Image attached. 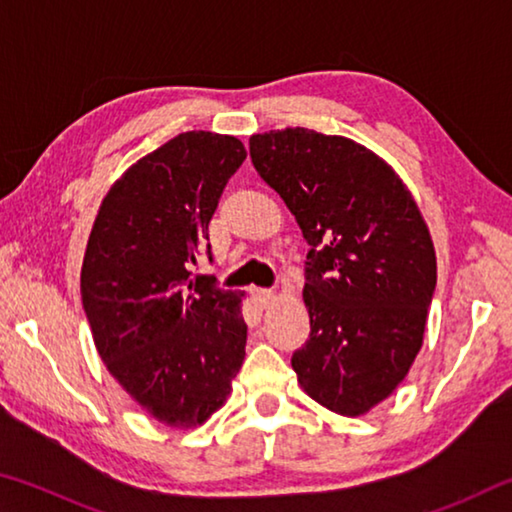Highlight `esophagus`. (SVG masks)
<instances>
[{
  "label": "esophagus",
  "mask_w": 512,
  "mask_h": 512,
  "mask_svg": "<svg viewBox=\"0 0 512 512\" xmlns=\"http://www.w3.org/2000/svg\"><path fill=\"white\" fill-rule=\"evenodd\" d=\"M253 296H255L259 305L268 307V305H271V300L275 298V293L271 289H253Z\"/></svg>",
  "instance_id": "1"
}]
</instances>
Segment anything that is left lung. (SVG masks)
<instances>
[{"mask_svg":"<svg viewBox=\"0 0 512 512\" xmlns=\"http://www.w3.org/2000/svg\"><path fill=\"white\" fill-rule=\"evenodd\" d=\"M250 160L305 237L307 343L293 352L305 393L361 415L386 400L420 352L436 253L418 205L361 144L309 128L250 137Z\"/></svg>","mask_w":512,"mask_h":512,"instance_id":"8db88e82","label":"left lung"}]
</instances>
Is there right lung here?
<instances>
[{"mask_svg":"<svg viewBox=\"0 0 512 512\" xmlns=\"http://www.w3.org/2000/svg\"><path fill=\"white\" fill-rule=\"evenodd\" d=\"M246 149L189 131L137 160L103 198L81 268L94 345L121 388L162 424H203L246 357L237 291L189 266Z\"/></svg>","mask_w":512,"mask_h":512,"instance_id":"add662e5","label":"right lung"}]
</instances>
